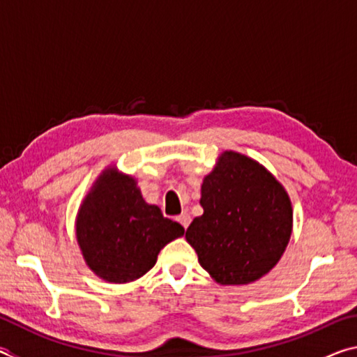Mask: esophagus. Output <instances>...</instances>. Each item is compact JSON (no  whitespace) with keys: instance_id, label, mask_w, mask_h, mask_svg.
I'll list each match as a JSON object with an SVG mask.
<instances>
[{"instance_id":"34e87169","label":"esophagus","mask_w":357,"mask_h":357,"mask_svg":"<svg viewBox=\"0 0 357 357\" xmlns=\"http://www.w3.org/2000/svg\"><path fill=\"white\" fill-rule=\"evenodd\" d=\"M178 222H179L181 225H183L184 228H187V227H189V223H190V215L187 214V213H183V214H181V215L178 217Z\"/></svg>"}]
</instances>
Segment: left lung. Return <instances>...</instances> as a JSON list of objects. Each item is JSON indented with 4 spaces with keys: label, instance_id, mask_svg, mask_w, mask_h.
Segmentation results:
<instances>
[{
    "label": "left lung",
    "instance_id": "obj_1",
    "mask_svg": "<svg viewBox=\"0 0 357 357\" xmlns=\"http://www.w3.org/2000/svg\"><path fill=\"white\" fill-rule=\"evenodd\" d=\"M185 239L220 285H249L279 263L293 231L288 192L259 162L223 151L202 184Z\"/></svg>",
    "mask_w": 357,
    "mask_h": 357
}]
</instances>
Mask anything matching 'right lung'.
Instances as JSON below:
<instances>
[{"label": "right lung", "mask_w": 357, "mask_h": 357, "mask_svg": "<svg viewBox=\"0 0 357 357\" xmlns=\"http://www.w3.org/2000/svg\"><path fill=\"white\" fill-rule=\"evenodd\" d=\"M184 228L144 202L137 179L110 165L94 181L75 217V236L84 263L99 279H140L157 255Z\"/></svg>", "instance_id": "add662e5"}]
</instances>
